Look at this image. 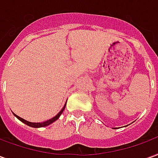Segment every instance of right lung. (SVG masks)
Segmentation results:
<instances>
[{"label":"right lung","mask_w":158,"mask_h":158,"mask_svg":"<svg viewBox=\"0 0 158 158\" xmlns=\"http://www.w3.org/2000/svg\"><path fill=\"white\" fill-rule=\"evenodd\" d=\"M65 106L66 104L64 105V106H63V108H62L60 112L58 113V114L57 115H56L54 118H52V119H49V120H47V121H45V122H43V123H31V122H29V121H26V120H24L23 118H20V117L17 116L16 114H14L20 120V121H22L23 123H24L25 124H27V125L30 126V127H34V128H40V127H45V126L49 125V124H51L52 123L55 122L56 119L59 118V117H60V115L62 114V112H63V110H64V108H65Z\"/></svg>","instance_id":"1"}]
</instances>
